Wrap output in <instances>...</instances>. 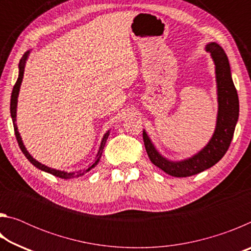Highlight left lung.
Instances as JSON below:
<instances>
[{"mask_svg":"<svg viewBox=\"0 0 251 251\" xmlns=\"http://www.w3.org/2000/svg\"><path fill=\"white\" fill-rule=\"evenodd\" d=\"M206 50L210 53L215 62L218 92L217 124L209 143L198 154L188 159L171 161L156 151L146 131H143L144 145L151 163L174 177L196 175L217 164L230 146L238 116H239V100L231 79L230 66L226 53L216 43L208 44Z\"/></svg>","mask_w":251,"mask_h":251,"instance_id":"8db88e82","label":"left lung"}]
</instances>
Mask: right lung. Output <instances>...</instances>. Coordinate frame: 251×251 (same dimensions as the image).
<instances>
[{
	"mask_svg": "<svg viewBox=\"0 0 251 251\" xmlns=\"http://www.w3.org/2000/svg\"><path fill=\"white\" fill-rule=\"evenodd\" d=\"M28 53L29 52H26L24 55L23 57L21 58L20 61V65H19V69H20V72H19V78L18 80H16V83L14 85L13 87V91H12V95H11V117H12V121H13V126H14V131H15V137L16 139H18V143H19V146L21 148V151H22L23 154L25 155V157L31 161V164H33L34 166H35L36 168L41 169V171H44L46 173H50L52 174V175L56 176L58 178H63V179H67V178H73V177H78V176H82L84 175V173H86L88 171H91V169L93 167H95L97 163L100 161V155H101V151H103V148L105 146V143H106V139H107L108 135H109V131H107L104 135L103 137V141H101V144H100V151H99V154H97V159L95 160V163L92 165V166L88 167L86 171H79V172H76V173H67V172H62V171H56V169H53V168H50L48 166H45V165L39 163V161L35 160L33 158V157L28 154V151H26V148H25V146L23 145V142H22V138H21L20 136V133L18 130V126H16V106H18V96H19V92H20V86H21V83H22V79H23V75H24V67H25V62H26V58L28 56Z\"/></svg>",
	"mask_w": 251,
	"mask_h": 251,
	"instance_id": "1",
	"label": "right lung"
}]
</instances>
